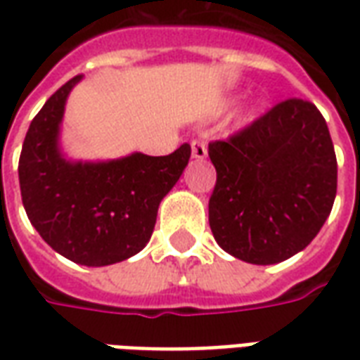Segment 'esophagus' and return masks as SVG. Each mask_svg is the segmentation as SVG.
I'll return each instance as SVG.
<instances>
[{
	"instance_id": "esophagus-1",
	"label": "esophagus",
	"mask_w": 360,
	"mask_h": 360,
	"mask_svg": "<svg viewBox=\"0 0 360 360\" xmlns=\"http://www.w3.org/2000/svg\"><path fill=\"white\" fill-rule=\"evenodd\" d=\"M191 154L195 160H204V158L208 156V148H206V144L200 141H195L191 144Z\"/></svg>"
}]
</instances>
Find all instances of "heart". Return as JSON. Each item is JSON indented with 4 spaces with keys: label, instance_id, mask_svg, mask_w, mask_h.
Masks as SVG:
<instances>
[{
    "label": "heart",
    "instance_id": "obj_1",
    "mask_svg": "<svg viewBox=\"0 0 360 360\" xmlns=\"http://www.w3.org/2000/svg\"><path fill=\"white\" fill-rule=\"evenodd\" d=\"M231 105V102L226 103V108H229ZM258 110H260V105H258V102H250L247 108H245V111L241 113V121L243 123H250V121H255L258 115Z\"/></svg>",
    "mask_w": 360,
    "mask_h": 360
}]
</instances>
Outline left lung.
I'll return each instance as SVG.
<instances>
[{
	"mask_svg": "<svg viewBox=\"0 0 360 360\" xmlns=\"http://www.w3.org/2000/svg\"><path fill=\"white\" fill-rule=\"evenodd\" d=\"M208 154L216 188L208 204L214 239L243 262L278 264L307 249L332 212L338 160L314 103H278Z\"/></svg>",
	"mask_w": 360,
	"mask_h": 360,
	"instance_id": "obj_1",
	"label": "left lung"
}]
</instances>
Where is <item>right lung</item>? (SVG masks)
I'll return each instance as SVG.
<instances>
[{
	"label": "right lung",
	"mask_w": 360,
	"mask_h": 360,
	"mask_svg": "<svg viewBox=\"0 0 360 360\" xmlns=\"http://www.w3.org/2000/svg\"><path fill=\"white\" fill-rule=\"evenodd\" d=\"M75 77L32 119L19 160L22 206L34 229L61 257L110 266L141 252L152 237L160 202L191 158L181 144L169 156L133 152L115 160H73L61 146Z\"/></svg>",
	"instance_id": "add662e5"
}]
</instances>
